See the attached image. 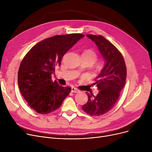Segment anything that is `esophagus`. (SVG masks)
Listing matches in <instances>:
<instances>
[{"label": "esophagus", "instance_id": "esophagus-1", "mask_svg": "<svg viewBox=\"0 0 152 152\" xmlns=\"http://www.w3.org/2000/svg\"><path fill=\"white\" fill-rule=\"evenodd\" d=\"M71 92L73 93H77L79 92V91L76 88H75V87H71Z\"/></svg>", "mask_w": 152, "mask_h": 152}]
</instances>
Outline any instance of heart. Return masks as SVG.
I'll list each match as a JSON object with an SVG mask.
<instances>
[{"instance_id":"b5f03b06","label":"heart","mask_w":152,"mask_h":152,"mask_svg":"<svg viewBox=\"0 0 152 152\" xmlns=\"http://www.w3.org/2000/svg\"><path fill=\"white\" fill-rule=\"evenodd\" d=\"M83 55H85L86 56H88L89 57H90L91 59L93 60L94 61H95L97 59V55L95 53L93 50H86L83 53Z\"/></svg>"}]
</instances>
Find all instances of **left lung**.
Returning a JSON list of instances; mask_svg holds the SVG:
<instances>
[{
    "instance_id": "obj_1",
    "label": "left lung",
    "mask_w": 152,
    "mask_h": 152,
    "mask_svg": "<svg viewBox=\"0 0 152 152\" xmlns=\"http://www.w3.org/2000/svg\"><path fill=\"white\" fill-rule=\"evenodd\" d=\"M97 46L105 63L100 73L95 77L99 91L97 95L86 92L88 101L82 109L91 116L105 114L116 103L126 80V66L123 55L116 47L100 35L87 34Z\"/></svg>"
}]
</instances>
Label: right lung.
<instances>
[{
    "label": "right lung",
    "instance_id": "1",
    "mask_svg": "<svg viewBox=\"0 0 152 152\" xmlns=\"http://www.w3.org/2000/svg\"><path fill=\"white\" fill-rule=\"evenodd\" d=\"M81 34L57 35L38 42L23 58L18 70L20 92L37 113L47 114L58 109L71 89L52 80L55 67L79 40Z\"/></svg>",
    "mask_w": 152,
    "mask_h": 152
}]
</instances>
